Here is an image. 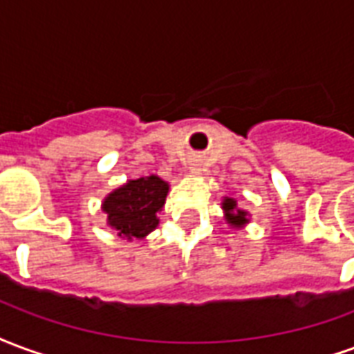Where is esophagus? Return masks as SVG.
Masks as SVG:
<instances>
[{"label": "esophagus", "instance_id": "obj_1", "mask_svg": "<svg viewBox=\"0 0 354 354\" xmlns=\"http://www.w3.org/2000/svg\"><path fill=\"white\" fill-rule=\"evenodd\" d=\"M190 169H192V171H198V169H200V164H198V162H194V164H190Z\"/></svg>", "mask_w": 354, "mask_h": 354}]
</instances>
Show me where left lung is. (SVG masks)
<instances>
[{"instance_id": "1", "label": "left lung", "mask_w": 354, "mask_h": 354, "mask_svg": "<svg viewBox=\"0 0 354 354\" xmlns=\"http://www.w3.org/2000/svg\"><path fill=\"white\" fill-rule=\"evenodd\" d=\"M224 211L228 213V221H230L232 226H239V224L247 223V218H245V211H241V209H237L236 213H234V209H236V202L234 200H224Z\"/></svg>"}]
</instances>
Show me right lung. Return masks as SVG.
Segmentation results:
<instances>
[{
  "label": "right lung",
  "instance_id": "add662e5",
  "mask_svg": "<svg viewBox=\"0 0 354 354\" xmlns=\"http://www.w3.org/2000/svg\"><path fill=\"white\" fill-rule=\"evenodd\" d=\"M166 194L167 183L156 175L128 180L105 198L103 211L118 236L143 237L158 226V213L166 203Z\"/></svg>",
  "mask_w": 354,
  "mask_h": 354
}]
</instances>
